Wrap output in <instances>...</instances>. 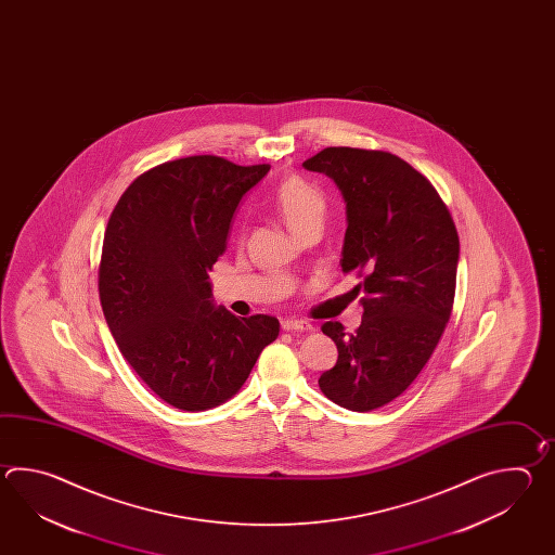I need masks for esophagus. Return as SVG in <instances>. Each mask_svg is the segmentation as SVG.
<instances>
[{"label": "esophagus", "instance_id": "obj_1", "mask_svg": "<svg viewBox=\"0 0 555 555\" xmlns=\"http://www.w3.org/2000/svg\"><path fill=\"white\" fill-rule=\"evenodd\" d=\"M282 330L283 331H313V325L311 323H307V321H301V319H285L282 321Z\"/></svg>", "mask_w": 555, "mask_h": 555}]
</instances>
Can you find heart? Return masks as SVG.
<instances>
[{
  "instance_id": "b5f03b06",
  "label": "heart",
  "mask_w": 555,
  "mask_h": 555,
  "mask_svg": "<svg viewBox=\"0 0 555 555\" xmlns=\"http://www.w3.org/2000/svg\"><path fill=\"white\" fill-rule=\"evenodd\" d=\"M272 206L275 214L282 218L287 230L299 236L306 228L321 224L327 210V201L321 190L311 186L301 178H283L273 192Z\"/></svg>"
}]
</instances>
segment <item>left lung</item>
<instances>
[{"label": "left lung", "mask_w": 555, "mask_h": 555, "mask_svg": "<svg viewBox=\"0 0 555 555\" xmlns=\"http://www.w3.org/2000/svg\"><path fill=\"white\" fill-rule=\"evenodd\" d=\"M304 166L341 190V270L361 278L353 292L363 295L359 330L345 333L339 321L321 327L339 357L319 389L343 409L375 411L411 387L447 330L459 232L428 178L395 154L330 146Z\"/></svg>", "instance_id": "1"}]
</instances>
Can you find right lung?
<instances>
[{
	"mask_svg": "<svg viewBox=\"0 0 555 555\" xmlns=\"http://www.w3.org/2000/svg\"><path fill=\"white\" fill-rule=\"evenodd\" d=\"M268 170L212 154L170 160L137 178L108 218L99 266L106 325L137 375L182 411L232 399L280 335L272 315L214 306L208 278L237 204Z\"/></svg>",
	"mask_w": 555,
	"mask_h": 555,
	"instance_id": "add662e5",
	"label": "right lung"
}]
</instances>
